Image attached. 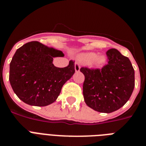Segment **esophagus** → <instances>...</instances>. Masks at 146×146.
Wrapping results in <instances>:
<instances>
[{
	"instance_id": "esophagus-1",
	"label": "esophagus",
	"mask_w": 146,
	"mask_h": 146,
	"mask_svg": "<svg viewBox=\"0 0 146 146\" xmlns=\"http://www.w3.org/2000/svg\"><path fill=\"white\" fill-rule=\"evenodd\" d=\"M74 69H75L76 72H78L80 69V66L79 63H77V62H75V64H74Z\"/></svg>"
}]
</instances>
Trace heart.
I'll return each instance as SVG.
<instances>
[{
    "mask_svg": "<svg viewBox=\"0 0 146 146\" xmlns=\"http://www.w3.org/2000/svg\"><path fill=\"white\" fill-rule=\"evenodd\" d=\"M80 59L82 62H84L88 64H92V65L99 66L105 64L106 62V57L102 55H96L94 52H86L82 53L80 55Z\"/></svg>",
    "mask_w": 146,
    "mask_h": 146,
    "instance_id": "heart-1",
    "label": "heart"
}]
</instances>
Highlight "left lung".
<instances>
[{"label":"left lung","mask_w":146,"mask_h":146,"mask_svg":"<svg viewBox=\"0 0 146 146\" xmlns=\"http://www.w3.org/2000/svg\"><path fill=\"white\" fill-rule=\"evenodd\" d=\"M108 64L102 69L82 67L85 75L83 96L86 104L97 112L110 113L123 107L135 88V70L129 59L116 49L106 52Z\"/></svg>","instance_id":"8db88e82"}]
</instances>
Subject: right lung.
Returning a JSON list of instances; mask_svg holds the SVG:
<instances>
[{
  "label": "right lung",
  "mask_w": 146,
  "mask_h": 146,
  "mask_svg": "<svg viewBox=\"0 0 146 146\" xmlns=\"http://www.w3.org/2000/svg\"><path fill=\"white\" fill-rule=\"evenodd\" d=\"M60 50L38 42H31L17 49L10 63L9 81L14 92L29 105L44 107L57 99L61 88L74 72V62L64 68L53 65Z\"/></svg>",
  "instance_id": "1"
}]
</instances>
